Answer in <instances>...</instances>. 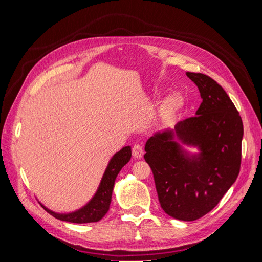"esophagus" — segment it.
<instances>
[{"instance_id": "obj_1", "label": "esophagus", "mask_w": 262, "mask_h": 262, "mask_svg": "<svg viewBox=\"0 0 262 262\" xmlns=\"http://www.w3.org/2000/svg\"><path fill=\"white\" fill-rule=\"evenodd\" d=\"M132 154H133L134 157L138 158V160H140V158L143 157V154H144L143 147H142L140 144H134L133 147H132Z\"/></svg>"}]
</instances>
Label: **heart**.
<instances>
[{"instance_id": "heart-1", "label": "heart", "mask_w": 262, "mask_h": 262, "mask_svg": "<svg viewBox=\"0 0 262 262\" xmlns=\"http://www.w3.org/2000/svg\"><path fill=\"white\" fill-rule=\"evenodd\" d=\"M184 101L178 95H170L163 101L161 108V116L164 120H168L173 117H176L182 109Z\"/></svg>"}]
</instances>
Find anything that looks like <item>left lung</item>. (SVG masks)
Wrapping results in <instances>:
<instances>
[{
    "mask_svg": "<svg viewBox=\"0 0 262 262\" xmlns=\"http://www.w3.org/2000/svg\"><path fill=\"white\" fill-rule=\"evenodd\" d=\"M200 92L195 116L156 132L145 144L161 207L169 216L194 221L209 213L239 173L244 126L223 87L208 75L187 72ZM197 148L189 152L184 147Z\"/></svg>",
    "mask_w": 262,
    "mask_h": 262,
    "instance_id": "8db88e82",
    "label": "left lung"
}]
</instances>
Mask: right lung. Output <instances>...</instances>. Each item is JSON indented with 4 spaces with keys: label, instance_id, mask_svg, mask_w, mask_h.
I'll list each match as a JSON object with an SVG mask.
<instances>
[{
    "label": "right lung",
    "instance_id": "add662e5",
    "mask_svg": "<svg viewBox=\"0 0 262 262\" xmlns=\"http://www.w3.org/2000/svg\"><path fill=\"white\" fill-rule=\"evenodd\" d=\"M130 158L131 146L122 147L119 152H117L110 158L96 192L92 196V199L86 204H84L82 208L69 213H59L45 207L42 203H40L41 207L55 219L60 221L71 222V223L82 224L94 223V222L100 221L106 215V213L109 210L115 181L118 173L126 163H129Z\"/></svg>",
    "mask_w": 262,
    "mask_h": 262
}]
</instances>
